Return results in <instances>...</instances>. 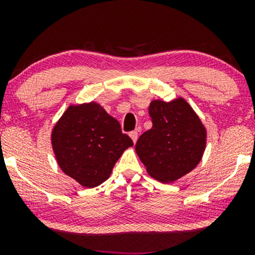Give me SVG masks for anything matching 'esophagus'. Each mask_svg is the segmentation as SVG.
Segmentation results:
<instances>
[{"label":"esophagus","instance_id":"esophagus-1","mask_svg":"<svg viewBox=\"0 0 255 255\" xmlns=\"http://www.w3.org/2000/svg\"><path fill=\"white\" fill-rule=\"evenodd\" d=\"M129 136H130V139L133 140V142L134 144H135L136 142V140H137V131H130V134H129Z\"/></svg>","mask_w":255,"mask_h":255}]
</instances>
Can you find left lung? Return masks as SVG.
I'll use <instances>...</instances> for the list:
<instances>
[{
    "mask_svg": "<svg viewBox=\"0 0 255 255\" xmlns=\"http://www.w3.org/2000/svg\"><path fill=\"white\" fill-rule=\"evenodd\" d=\"M152 128L140 135L135 152L151 177L172 183L200 163L207 130L183 97L153 99L148 107Z\"/></svg>",
    "mask_w": 255,
    "mask_h": 255,
    "instance_id": "1",
    "label": "left lung"
}]
</instances>
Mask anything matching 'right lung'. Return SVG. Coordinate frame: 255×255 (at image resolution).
<instances>
[{
    "label": "right lung",
    "mask_w": 255,
    "mask_h": 255,
    "mask_svg": "<svg viewBox=\"0 0 255 255\" xmlns=\"http://www.w3.org/2000/svg\"><path fill=\"white\" fill-rule=\"evenodd\" d=\"M50 140L61 170L86 188L107 181L119 158L133 146L118 120L95 101L69 105L52 127Z\"/></svg>",
    "instance_id": "obj_1"
}]
</instances>
